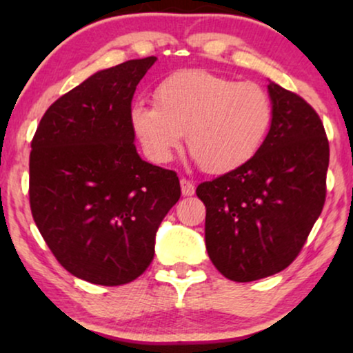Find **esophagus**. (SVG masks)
<instances>
[{
    "instance_id": "34e87169",
    "label": "esophagus",
    "mask_w": 353,
    "mask_h": 353,
    "mask_svg": "<svg viewBox=\"0 0 353 353\" xmlns=\"http://www.w3.org/2000/svg\"><path fill=\"white\" fill-rule=\"evenodd\" d=\"M180 185H181V194L183 196H192V194H194V191H196L194 183L186 180V178H181Z\"/></svg>"
}]
</instances>
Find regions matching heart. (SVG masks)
I'll list each match as a JSON object with an SVG mask.
<instances>
[{
    "label": "heart",
    "mask_w": 353,
    "mask_h": 353,
    "mask_svg": "<svg viewBox=\"0 0 353 353\" xmlns=\"http://www.w3.org/2000/svg\"><path fill=\"white\" fill-rule=\"evenodd\" d=\"M156 104L137 101L130 125L146 156L167 163L188 133V148L210 173L236 170L249 162L267 138L272 101L262 86L207 70H183L162 80Z\"/></svg>",
    "instance_id": "heart-1"
}]
</instances>
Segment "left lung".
<instances>
[{"label": "left lung", "mask_w": 353, "mask_h": 353, "mask_svg": "<svg viewBox=\"0 0 353 353\" xmlns=\"http://www.w3.org/2000/svg\"><path fill=\"white\" fill-rule=\"evenodd\" d=\"M273 120L259 152L236 170L201 183L205 248L225 278L249 283L289 267L326 197L330 144L301 96L270 81Z\"/></svg>", "instance_id": "obj_1"}]
</instances>
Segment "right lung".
I'll return each mask as SVG.
<instances>
[{
	"mask_svg": "<svg viewBox=\"0 0 353 353\" xmlns=\"http://www.w3.org/2000/svg\"><path fill=\"white\" fill-rule=\"evenodd\" d=\"M157 57L99 70L50 105L30 152V207L48 248L101 286L137 279L180 199L175 172L143 161L130 125L139 80Z\"/></svg>",
	"mask_w": 353,
	"mask_h": 353,
	"instance_id": "add662e5",
	"label": "right lung"
}]
</instances>
